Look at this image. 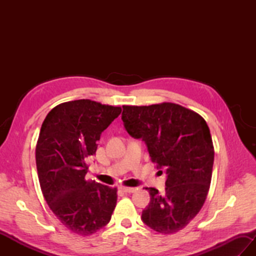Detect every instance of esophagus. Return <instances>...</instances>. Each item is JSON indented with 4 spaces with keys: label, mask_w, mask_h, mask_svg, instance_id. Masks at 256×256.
Listing matches in <instances>:
<instances>
[{
    "label": "esophagus",
    "mask_w": 256,
    "mask_h": 256,
    "mask_svg": "<svg viewBox=\"0 0 256 256\" xmlns=\"http://www.w3.org/2000/svg\"><path fill=\"white\" fill-rule=\"evenodd\" d=\"M120 189H121L123 192H126V194H132L135 192V190H136V188H134V187H124V186H121L120 187Z\"/></svg>",
    "instance_id": "obj_1"
}]
</instances>
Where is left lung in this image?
<instances>
[{
	"mask_svg": "<svg viewBox=\"0 0 256 256\" xmlns=\"http://www.w3.org/2000/svg\"><path fill=\"white\" fill-rule=\"evenodd\" d=\"M122 121L128 133L142 138L150 160L167 174L165 194L145 188L150 194L142 220L162 234L184 229L208 194L214 150L204 118L176 103L123 106Z\"/></svg>",
	"mask_w": 256,
	"mask_h": 256,
	"instance_id": "8db88e82",
	"label": "left lung"
}]
</instances>
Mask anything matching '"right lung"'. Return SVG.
Returning <instances> with one entry per match:
<instances>
[{"mask_svg": "<svg viewBox=\"0 0 256 256\" xmlns=\"http://www.w3.org/2000/svg\"><path fill=\"white\" fill-rule=\"evenodd\" d=\"M122 108L88 99L64 102L47 114L36 145V166L47 204L76 234H94L111 220L116 188L86 180L101 133Z\"/></svg>", "mask_w": 256, "mask_h": 256, "instance_id": "right-lung-1", "label": "right lung"}]
</instances>
